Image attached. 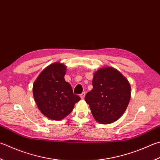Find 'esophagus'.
<instances>
[{"mask_svg":"<svg viewBox=\"0 0 160 160\" xmlns=\"http://www.w3.org/2000/svg\"><path fill=\"white\" fill-rule=\"evenodd\" d=\"M85 92H82V94L80 95V97L81 98H82V99H83V98H85Z\"/></svg>","mask_w":160,"mask_h":160,"instance_id":"34e87169","label":"esophagus"}]
</instances>
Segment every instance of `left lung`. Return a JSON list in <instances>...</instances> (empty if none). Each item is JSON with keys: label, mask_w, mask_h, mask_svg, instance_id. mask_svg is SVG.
Instances as JSON below:
<instances>
[{"label": "left lung", "mask_w": 160, "mask_h": 160, "mask_svg": "<svg viewBox=\"0 0 160 160\" xmlns=\"http://www.w3.org/2000/svg\"><path fill=\"white\" fill-rule=\"evenodd\" d=\"M92 85L93 89L87 93L85 100L95 120L101 124L118 120L130 100L128 80L116 69L106 67L94 72Z\"/></svg>", "instance_id": "left-lung-1"}]
</instances>
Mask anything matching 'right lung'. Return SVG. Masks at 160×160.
I'll use <instances>...</instances> for the list:
<instances>
[{
	"mask_svg": "<svg viewBox=\"0 0 160 160\" xmlns=\"http://www.w3.org/2000/svg\"><path fill=\"white\" fill-rule=\"evenodd\" d=\"M65 74L66 66L54 63L40 72L33 84V97L39 110L54 120L64 118L80 100L79 96L73 94L70 84L65 81Z\"/></svg>",
	"mask_w": 160,
	"mask_h": 160,
	"instance_id": "obj_1",
	"label": "right lung"
}]
</instances>
